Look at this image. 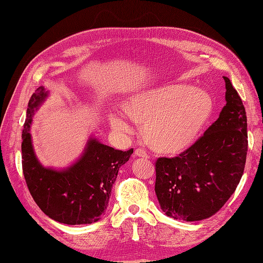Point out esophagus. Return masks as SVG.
<instances>
[{"label": "esophagus", "instance_id": "esophagus-1", "mask_svg": "<svg viewBox=\"0 0 263 263\" xmlns=\"http://www.w3.org/2000/svg\"><path fill=\"white\" fill-rule=\"evenodd\" d=\"M135 156L140 157V158H144V159H148V158H149V157H148V155H147V153H146V151H145L144 149H141V148L135 149Z\"/></svg>", "mask_w": 263, "mask_h": 263}]
</instances>
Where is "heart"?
<instances>
[{"label":"heart","instance_id":"b5f03b06","mask_svg":"<svg viewBox=\"0 0 263 263\" xmlns=\"http://www.w3.org/2000/svg\"><path fill=\"white\" fill-rule=\"evenodd\" d=\"M125 115L142 126L146 144L162 155H174L193 144L214 110L209 92L189 84H168L133 94L122 103ZM109 123L118 132L128 125L117 114Z\"/></svg>","mask_w":263,"mask_h":263}]
</instances>
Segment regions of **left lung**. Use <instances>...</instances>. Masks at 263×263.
Returning a JSON list of instances; mask_svg holds the SVG:
<instances>
[{"mask_svg":"<svg viewBox=\"0 0 263 263\" xmlns=\"http://www.w3.org/2000/svg\"><path fill=\"white\" fill-rule=\"evenodd\" d=\"M226 105L202 137L174 158L156 161L155 191L174 219L195 221L217 213L233 195L245 170L248 134L242 101L227 77Z\"/></svg>","mask_w":263,"mask_h":263,"instance_id":"1","label":"left lung"}]
</instances>
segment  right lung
Instances as JSON below:
<instances>
[{
    "mask_svg": "<svg viewBox=\"0 0 263 263\" xmlns=\"http://www.w3.org/2000/svg\"><path fill=\"white\" fill-rule=\"evenodd\" d=\"M48 97L39 86L28 102L22 134L24 178L34 201L47 216L67 225L92 224L108 206L119 168L129 160L134 149L116 150L90 138L82 156L63 170L45 168L34 153L30 124L35 110Z\"/></svg>",
    "mask_w": 263,
    "mask_h": 263,
    "instance_id": "obj_1",
    "label": "right lung"
}]
</instances>
